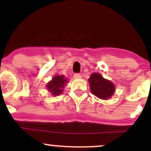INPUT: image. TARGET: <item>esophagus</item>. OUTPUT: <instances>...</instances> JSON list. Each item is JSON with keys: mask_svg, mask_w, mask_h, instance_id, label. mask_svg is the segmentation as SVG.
Instances as JSON below:
<instances>
[{"mask_svg": "<svg viewBox=\"0 0 151 151\" xmlns=\"http://www.w3.org/2000/svg\"><path fill=\"white\" fill-rule=\"evenodd\" d=\"M74 79H81L82 77L80 74H74Z\"/></svg>", "mask_w": 151, "mask_h": 151, "instance_id": "esophagus-1", "label": "esophagus"}]
</instances>
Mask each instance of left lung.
<instances>
[{"instance_id":"left-lung-1","label":"left lung","mask_w":151,"mask_h":151,"mask_svg":"<svg viewBox=\"0 0 151 151\" xmlns=\"http://www.w3.org/2000/svg\"><path fill=\"white\" fill-rule=\"evenodd\" d=\"M89 82L91 92L101 99L106 100L113 96L115 86L111 81L106 79L100 74L93 73L90 76Z\"/></svg>"}]
</instances>
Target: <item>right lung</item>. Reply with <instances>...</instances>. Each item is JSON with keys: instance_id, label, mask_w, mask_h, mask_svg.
Wrapping results in <instances>:
<instances>
[{"instance_id": "add662e5", "label": "right lung", "mask_w": 151, "mask_h": 151, "mask_svg": "<svg viewBox=\"0 0 151 151\" xmlns=\"http://www.w3.org/2000/svg\"><path fill=\"white\" fill-rule=\"evenodd\" d=\"M68 83L67 79L64 75H55L52 79L47 84V88L53 96L60 95L64 91L63 88Z\"/></svg>"}]
</instances>
